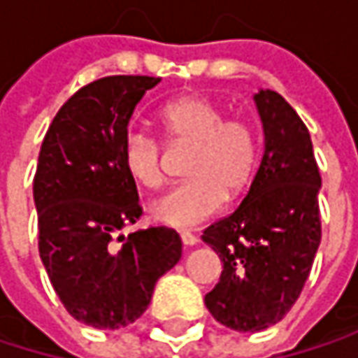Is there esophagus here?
<instances>
[{
    "instance_id": "1",
    "label": "esophagus",
    "mask_w": 358,
    "mask_h": 358,
    "mask_svg": "<svg viewBox=\"0 0 358 358\" xmlns=\"http://www.w3.org/2000/svg\"><path fill=\"white\" fill-rule=\"evenodd\" d=\"M180 238H182V245L184 247H194L199 243V238L194 234H190V232H180Z\"/></svg>"
}]
</instances>
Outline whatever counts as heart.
I'll use <instances>...</instances> for the list:
<instances>
[{"label":"heart","mask_w":358,"mask_h":358,"mask_svg":"<svg viewBox=\"0 0 358 358\" xmlns=\"http://www.w3.org/2000/svg\"><path fill=\"white\" fill-rule=\"evenodd\" d=\"M170 145H190L186 182L170 188L149 205L155 222L172 228L196 226L213 217L228 196H238L259 164V134L249 120L226 117V111L207 97L186 95L166 103L157 113ZM122 166L128 178L143 188L164 182L162 145L143 130L126 132Z\"/></svg>","instance_id":"obj_1"}]
</instances>
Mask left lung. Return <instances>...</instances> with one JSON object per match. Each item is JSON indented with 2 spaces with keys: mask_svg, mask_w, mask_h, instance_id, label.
I'll return each instance as SVG.
<instances>
[{
  "mask_svg": "<svg viewBox=\"0 0 358 358\" xmlns=\"http://www.w3.org/2000/svg\"><path fill=\"white\" fill-rule=\"evenodd\" d=\"M255 103L265 134L259 170L236 211L201 236L224 263L205 305L236 331H261L290 311L322 243V176L309 130L275 91H259Z\"/></svg>",
  "mask_w": 358,
  "mask_h": 358,
  "instance_id": "1",
  "label": "left lung"
}]
</instances>
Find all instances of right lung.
<instances>
[{"instance_id": "obj_1", "label": "right lung", "mask_w": 358, "mask_h": 358, "mask_svg": "<svg viewBox=\"0 0 358 358\" xmlns=\"http://www.w3.org/2000/svg\"><path fill=\"white\" fill-rule=\"evenodd\" d=\"M159 80L106 76L85 85L55 113L38 151V255L66 311L91 327L136 322L155 282L182 257L172 228L120 234L143 215L122 141L136 103Z\"/></svg>"}]
</instances>
